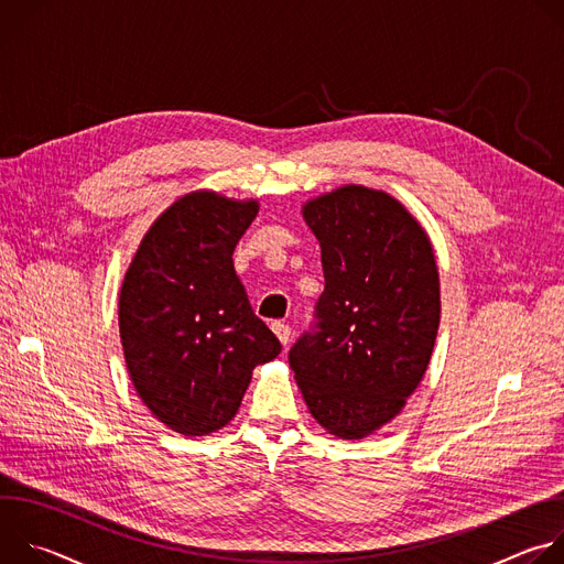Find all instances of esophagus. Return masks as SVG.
<instances>
[{
    "label": "esophagus",
    "instance_id": "34e87169",
    "mask_svg": "<svg viewBox=\"0 0 564 564\" xmlns=\"http://www.w3.org/2000/svg\"><path fill=\"white\" fill-rule=\"evenodd\" d=\"M272 330H274V335L279 337V341L285 346L288 341H290V326L288 324H281V321H274V324H272Z\"/></svg>",
    "mask_w": 564,
    "mask_h": 564
}]
</instances>
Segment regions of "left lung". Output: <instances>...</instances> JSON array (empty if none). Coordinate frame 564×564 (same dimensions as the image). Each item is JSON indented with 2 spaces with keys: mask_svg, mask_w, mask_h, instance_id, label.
Wrapping results in <instances>:
<instances>
[{
  "mask_svg": "<svg viewBox=\"0 0 564 564\" xmlns=\"http://www.w3.org/2000/svg\"><path fill=\"white\" fill-rule=\"evenodd\" d=\"M303 218L326 288L288 359L312 417L361 440L399 415L429 368L442 307L433 246L404 205L364 185L307 200Z\"/></svg>",
  "mask_w": 564,
  "mask_h": 564,
  "instance_id": "1",
  "label": "left lung"
}]
</instances>
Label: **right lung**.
<instances>
[{
	"label": "right lung",
	"mask_w": 564,
	"mask_h": 564,
	"mask_svg": "<svg viewBox=\"0 0 564 564\" xmlns=\"http://www.w3.org/2000/svg\"><path fill=\"white\" fill-rule=\"evenodd\" d=\"M257 214V200L185 194L153 220L120 288L133 388L160 422L187 437L229 424L252 370L281 352L231 261Z\"/></svg>",
	"instance_id": "right-lung-1"
}]
</instances>
